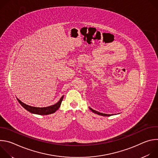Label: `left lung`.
<instances>
[{
  "label": "left lung",
  "instance_id": "1",
  "mask_svg": "<svg viewBox=\"0 0 158 158\" xmlns=\"http://www.w3.org/2000/svg\"><path fill=\"white\" fill-rule=\"evenodd\" d=\"M89 109H91L93 112H94V113H96V114H98V115H101V116H111V115H113V114H107L101 113V112H98V111H96V110L93 109L91 108V107H89Z\"/></svg>",
  "mask_w": 158,
  "mask_h": 158
}]
</instances>
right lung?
Listing matches in <instances>:
<instances>
[{"instance_id": "right-lung-1", "label": "right lung", "mask_w": 158, "mask_h": 158, "mask_svg": "<svg viewBox=\"0 0 158 158\" xmlns=\"http://www.w3.org/2000/svg\"><path fill=\"white\" fill-rule=\"evenodd\" d=\"M63 98H64V96H62L60 98V100L56 104H55L52 106H51L44 107H36L31 106L24 104V102H22L18 98H17V99L18 102L20 104V105L24 109H26L27 110L31 112V113L39 114V115H48V114H51L54 113V112H55L59 108V107L61 104V102L63 100Z\"/></svg>"}]
</instances>
